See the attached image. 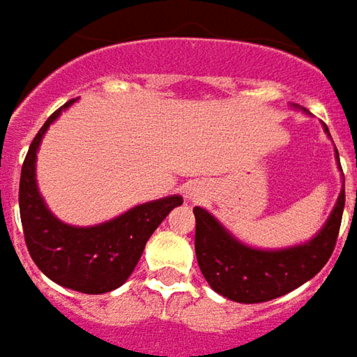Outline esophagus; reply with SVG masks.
Segmentation results:
<instances>
[{"instance_id": "obj_1", "label": "esophagus", "mask_w": 357, "mask_h": 357, "mask_svg": "<svg viewBox=\"0 0 357 357\" xmlns=\"http://www.w3.org/2000/svg\"><path fill=\"white\" fill-rule=\"evenodd\" d=\"M199 197H200V190L197 188V186H192V188H188V190H186V199L188 200H192V202H195V200H199Z\"/></svg>"}]
</instances>
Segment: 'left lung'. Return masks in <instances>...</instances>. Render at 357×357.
Listing matches in <instances>:
<instances>
[{"mask_svg":"<svg viewBox=\"0 0 357 357\" xmlns=\"http://www.w3.org/2000/svg\"><path fill=\"white\" fill-rule=\"evenodd\" d=\"M298 109V105H292ZM306 113V111H304ZM326 135L330 130L324 125ZM336 153L337 169L340 155ZM344 176V174H342ZM344 181L336 204L324 227L306 242L286 248H256L238 240L216 216L195 206L197 236L195 250L200 272L216 294L240 304H258L288 294L312 280L334 252L344 214Z\"/></svg>","mask_w":357,"mask_h":357,"instance_id":"8db88e82","label":"left lung"}]
</instances>
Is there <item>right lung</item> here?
Instances as JSON below:
<instances>
[{"label": "right lung", "mask_w": 357, "mask_h": 357, "mask_svg": "<svg viewBox=\"0 0 357 357\" xmlns=\"http://www.w3.org/2000/svg\"><path fill=\"white\" fill-rule=\"evenodd\" d=\"M69 101L57 109L35 135L21 167L20 213L25 244L37 268L49 280L83 294H105L123 286L132 274L146 240L183 197L143 202L93 227H73L49 211L37 186V151L49 125L59 119Z\"/></svg>", "instance_id": "right-lung-1"}]
</instances>
